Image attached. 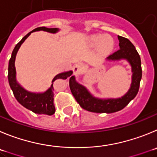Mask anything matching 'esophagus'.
I'll use <instances>...</instances> for the list:
<instances>
[{"instance_id":"esophagus-1","label":"esophagus","mask_w":157,"mask_h":157,"mask_svg":"<svg viewBox=\"0 0 157 157\" xmlns=\"http://www.w3.org/2000/svg\"><path fill=\"white\" fill-rule=\"evenodd\" d=\"M84 66L82 63H78L73 66V73L74 74H78V73H81V71L84 70Z\"/></svg>"}]
</instances>
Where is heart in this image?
<instances>
[{
	"mask_svg": "<svg viewBox=\"0 0 157 157\" xmlns=\"http://www.w3.org/2000/svg\"><path fill=\"white\" fill-rule=\"evenodd\" d=\"M93 44L94 45H101V48L103 51L108 52L111 50L113 48V40L105 35H100L96 36L93 38Z\"/></svg>",
	"mask_w": 157,
	"mask_h": 157,
	"instance_id": "b5f03b06",
	"label": "heart"
}]
</instances>
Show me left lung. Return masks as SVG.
<instances>
[{"label": "left lung", "mask_w": 157, "mask_h": 157, "mask_svg": "<svg viewBox=\"0 0 157 157\" xmlns=\"http://www.w3.org/2000/svg\"><path fill=\"white\" fill-rule=\"evenodd\" d=\"M118 40L120 42V49L109 56L107 59L109 61L126 59L130 63L133 73L130 89L121 98L101 99L94 97L84 86L77 83L75 77H73L70 80V87L72 94L79 105L87 111L106 113L117 112L123 109L138 94L142 75L140 56L133 44L128 39L118 36Z\"/></svg>", "instance_id": "left-lung-1"}]
</instances>
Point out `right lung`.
<instances>
[{"label":"right lung","instance_id":"obj_1","mask_svg":"<svg viewBox=\"0 0 157 157\" xmlns=\"http://www.w3.org/2000/svg\"><path fill=\"white\" fill-rule=\"evenodd\" d=\"M40 30L46 31V32L52 33H56L59 31V29H57V28H47L42 26V27L36 28L24 36L22 40L15 45V48L12 53V57L10 59L9 63H8V78L10 87L13 91L14 96L21 105H23L25 108L31 110L34 113L46 114V115L51 116L53 115L56 112V108H55L54 105L53 83L57 79H64L65 80L67 77H70V80H71L74 77V76H72L73 71L70 70V71L59 73L52 80V84H51V87L48 89L47 91L42 93L29 92V91H26L17 83L16 78H15L16 77V71H15V61L17 52L19 51L22 44L25 41V40L30 35L31 33Z\"/></svg>","mask_w":157,"mask_h":157}]
</instances>
